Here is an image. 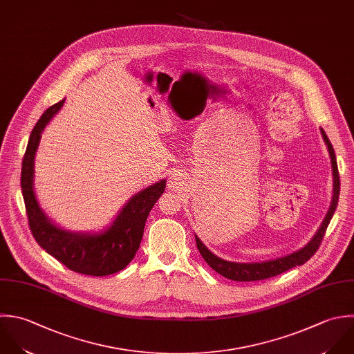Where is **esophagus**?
Returning <instances> with one entry per match:
<instances>
[{"label": "esophagus", "instance_id": "34e87169", "mask_svg": "<svg viewBox=\"0 0 354 354\" xmlns=\"http://www.w3.org/2000/svg\"><path fill=\"white\" fill-rule=\"evenodd\" d=\"M182 180H183L182 172H180V171H174V172H171L168 185H169V187H172V189H178V187L182 186Z\"/></svg>", "mask_w": 354, "mask_h": 354}]
</instances>
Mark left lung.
<instances>
[{
    "label": "left lung",
    "mask_w": 354,
    "mask_h": 354,
    "mask_svg": "<svg viewBox=\"0 0 354 354\" xmlns=\"http://www.w3.org/2000/svg\"><path fill=\"white\" fill-rule=\"evenodd\" d=\"M322 136L327 145L328 153H330V158H331V167H333V179H334V189H333V200H331V205L330 209L324 218V221L322 222L319 230L316 232V234L312 237V240L302 247L298 251H294L292 254H288L286 257H280L276 259H270V261H263V262H248V263H241V262H230V261H225L219 257H216L214 252H211L204 243L198 239L197 234L196 236V243H197V248L201 254V257L204 258V261L221 276L233 280V281H258V280H266L274 276H279L295 266H301L304 263H306L319 250L323 237L326 234V230L330 225V221L334 216V212L337 209L338 205V200H339V190H341V182H339V172H338V164H337V157H335V151L334 147L327 136V133L324 132V129L322 128Z\"/></svg>",
    "instance_id": "obj_1"
}]
</instances>
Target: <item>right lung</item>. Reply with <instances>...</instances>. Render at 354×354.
<instances>
[{
	"instance_id": "obj_1",
	"label": "right lung",
	"mask_w": 354,
	"mask_h": 354,
	"mask_svg": "<svg viewBox=\"0 0 354 354\" xmlns=\"http://www.w3.org/2000/svg\"><path fill=\"white\" fill-rule=\"evenodd\" d=\"M66 99L46 109L30 133L21 162V194L30 230L49 255L75 273L110 276L128 266L139 250L145 223L165 190V179L135 193L114 221L99 232H71L56 225L41 208L34 192V161L45 127L63 107Z\"/></svg>"
}]
</instances>
